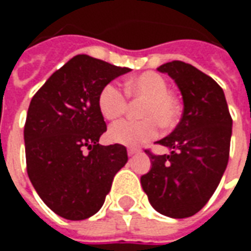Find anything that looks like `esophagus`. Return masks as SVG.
Instances as JSON below:
<instances>
[{
	"mask_svg": "<svg viewBox=\"0 0 251 251\" xmlns=\"http://www.w3.org/2000/svg\"><path fill=\"white\" fill-rule=\"evenodd\" d=\"M138 152H140L138 149H127V154H129V156H134V154H137Z\"/></svg>",
	"mask_w": 251,
	"mask_h": 251,
	"instance_id": "1",
	"label": "esophagus"
}]
</instances>
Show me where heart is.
<instances>
[{
    "label": "heart",
    "instance_id": "b5f03b06",
    "mask_svg": "<svg viewBox=\"0 0 251 251\" xmlns=\"http://www.w3.org/2000/svg\"><path fill=\"white\" fill-rule=\"evenodd\" d=\"M125 96L113 83L106 84L98 95V107L104 120L113 121L125 114L126 97L144 100L140 107V121H121L110 127L109 138L114 144L138 147L158 134V125L169 129L176 124L180 114V103L168 91V83L160 74L144 72L124 83Z\"/></svg>",
    "mask_w": 251,
    "mask_h": 251
}]
</instances>
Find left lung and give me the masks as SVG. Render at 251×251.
<instances>
[{"label": "left lung", "instance_id": "obj_1", "mask_svg": "<svg viewBox=\"0 0 251 251\" xmlns=\"http://www.w3.org/2000/svg\"><path fill=\"white\" fill-rule=\"evenodd\" d=\"M157 70L176 82L184 110L175 130L157 141L171 152L145 151L152 168L141 176V185L157 212L188 218L204 207L226 171L232 120L223 90L204 72L180 60Z\"/></svg>", "mask_w": 251, "mask_h": 251}]
</instances>
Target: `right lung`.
Returning a JSON list of instances; mask_svg holds the SVG:
<instances>
[{"label": "right lung", "mask_w": 251, "mask_h": 251, "mask_svg": "<svg viewBox=\"0 0 251 251\" xmlns=\"http://www.w3.org/2000/svg\"><path fill=\"white\" fill-rule=\"evenodd\" d=\"M129 71L77 55L30 100L24 126L26 172L41 200L62 218L83 221L97 214L115 174L127 163L124 145L98 144L107 130L98 95Z\"/></svg>", "instance_id": "right-lung-1"}]
</instances>
